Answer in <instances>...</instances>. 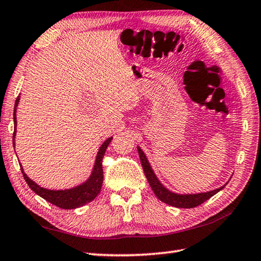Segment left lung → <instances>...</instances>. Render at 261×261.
<instances>
[{
	"label": "left lung",
	"mask_w": 261,
	"mask_h": 261,
	"mask_svg": "<svg viewBox=\"0 0 261 261\" xmlns=\"http://www.w3.org/2000/svg\"><path fill=\"white\" fill-rule=\"evenodd\" d=\"M138 148V152H139V157L141 160V165L143 171H145V175L147 177V180L150 185L151 190L153 191L154 195H156L160 201L171 205V206L175 207H179V208H193L196 207L198 205H201L202 203H204L205 201H207L208 198L212 197L213 195H215L216 193L220 192L221 190H223L224 186L216 188V190H213L211 192H206V193H198V194H176L168 191L162 182H160L157 178V176L154 175L153 170L151 168L150 164H149L148 159L146 157L145 152H143L139 147Z\"/></svg>",
	"instance_id": "obj_1"
}]
</instances>
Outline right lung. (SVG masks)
<instances>
[{"instance_id": "right-lung-1", "label": "right lung", "mask_w": 261, "mask_h": 261, "mask_svg": "<svg viewBox=\"0 0 261 261\" xmlns=\"http://www.w3.org/2000/svg\"><path fill=\"white\" fill-rule=\"evenodd\" d=\"M20 96L16 97L15 104H14V113H13V120L15 124V129L13 132V145H14V138H15V132H16V107L19 104ZM111 140H112V137L109 138V139L103 142V145L99 147L95 164H94V168L92 174L85 182H83L80 186H76L70 188V190H63V191H53V190H47V188L40 187L37 185L35 181L31 180L29 177L24 174L23 168L20 164L21 171L23 174L24 179L27 184L29 185L31 190L38 194L39 196H41L43 199H46L49 203H51L60 208L65 210H71V208H77L80 206H83L87 203L92 202L94 198H95L99 192H101L102 184H103V168H102V159L105 154V150L108 149V146L110 145Z\"/></svg>"}]
</instances>
